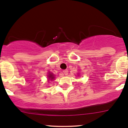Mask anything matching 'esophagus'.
Masks as SVG:
<instances>
[{"label":"esophagus","instance_id":"1","mask_svg":"<svg viewBox=\"0 0 128 128\" xmlns=\"http://www.w3.org/2000/svg\"><path fill=\"white\" fill-rule=\"evenodd\" d=\"M68 74V71L67 70H65L63 71V74H62V75H67Z\"/></svg>","mask_w":128,"mask_h":128}]
</instances>
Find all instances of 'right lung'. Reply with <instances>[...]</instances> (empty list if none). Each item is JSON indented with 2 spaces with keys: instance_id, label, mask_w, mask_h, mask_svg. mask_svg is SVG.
Instances as JSON below:
<instances>
[{
  "instance_id": "right-lung-1",
  "label": "right lung",
  "mask_w": 128,
  "mask_h": 128,
  "mask_svg": "<svg viewBox=\"0 0 128 128\" xmlns=\"http://www.w3.org/2000/svg\"><path fill=\"white\" fill-rule=\"evenodd\" d=\"M48 78H49L50 80H52V79H53V78H54V75L52 74H50L49 75H48Z\"/></svg>"
}]
</instances>
